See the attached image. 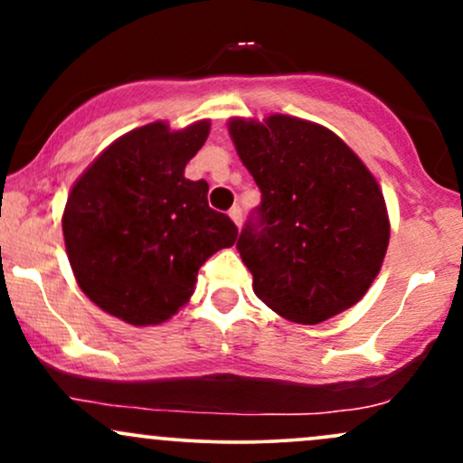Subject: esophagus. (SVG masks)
<instances>
[{
	"label": "esophagus",
	"mask_w": 463,
	"mask_h": 463,
	"mask_svg": "<svg viewBox=\"0 0 463 463\" xmlns=\"http://www.w3.org/2000/svg\"><path fill=\"white\" fill-rule=\"evenodd\" d=\"M228 215H231V220L235 222V226L237 228H241V222H243V213H241V209H239V206H232L231 211H228Z\"/></svg>",
	"instance_id": "obj_1"
}]
</instances>
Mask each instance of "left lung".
<instances>
[{
  "label": "left lung",
  "mask_w": 463,
  "mask_h": 463,
  "mask_svg": "<svg viewBox=\"0 0 463 463\" xmlns=\"http://www.w3.org/2000/svg\"><path fill=\"white\" fill-rule=\"evenodd\" d=\"M228 130L261 189L237 239L254 294L300 324L357 305L390 243L385 200L368 167L335 132L298 117H232Z\"/></svg>",
  "instance_id": "1"
}]
</instances>
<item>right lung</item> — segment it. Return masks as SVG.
<instances>
[{"label":"right lung","mask_w":463,"mask_h":463,"mask_svg":"<svg viewBox=\"0 0 463 463\" xmlns=\"http://www.w3.org/2000/svg\"><path fill=\"white\" fill-rule=\"evenodd\" d=\"M209 121L172 132L165 121L110 143L73 184L62 213L80 289L119 320L161 324L191 298L198 269L237 241V226L206 202V180L184 167Z\"/></svg>","instance_id":"add662e5"}]
</instances>
